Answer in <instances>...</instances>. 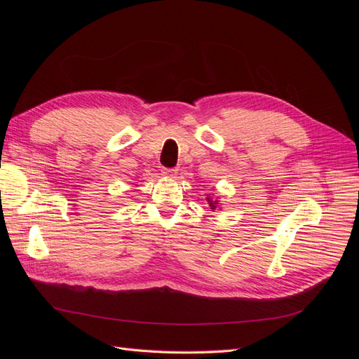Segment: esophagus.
Masks as SVG:
<instances>
[{
	"label": "esophagus",
	"mask_w": 359,
	"mask_h": 359,
	"mask_svg": "<svg viewBox=\"0 0 359 359\" xmlns=\"http://www.w3.org/2000/svg\"><path fill=\"white\" fill-rule=\"evenodd\" d=\"M163 175H165L166 178H170V180L177 178L178 169H175V168H172V169H163Z\"/></svg>",
	"instance_id": "obj_1"
}]
</instances>
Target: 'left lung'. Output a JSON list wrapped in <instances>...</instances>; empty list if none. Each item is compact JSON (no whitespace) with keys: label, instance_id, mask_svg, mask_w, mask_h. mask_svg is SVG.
I'll use <instances>...</instances> for the list:
<instances>
[{"label":"left lung","instance_id":"8db88e82","mask_svg":"<svg viewBox=\"0 0 359 359\" xmlns=\"http://www.w3.org/2000/svg\"><path fill=\"white\" fill-rule=\"evenodd\" d=\"M219 199H212V198H206V203H208L210 210L215 211V210H220V205H219Z\"/></svg>","mask_w":359,"mask_h":359}]
</instances>
